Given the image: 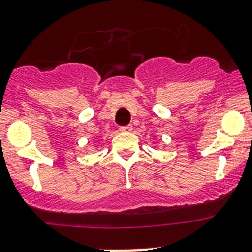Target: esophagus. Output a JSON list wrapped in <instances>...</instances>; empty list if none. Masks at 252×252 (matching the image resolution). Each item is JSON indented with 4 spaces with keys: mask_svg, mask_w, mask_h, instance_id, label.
Returning <instances> with one entry per match:
<instances>
[{
    "mask_svg": "<svg viewBox=\"0 0 252 252\" xmlns=\"http://www.w3.org/2000/svg\"><path fill=\"white\" fill-rule=\"evenodd\" d=\"M131 130H133V126H121V131H123V133H130Z\"/></svg>",
    "mask_w": 252,
    "mask_h": 252,
    "instance_id": "34e87169",
    "label": "esophagus"
}]
</instances>
